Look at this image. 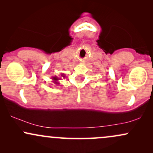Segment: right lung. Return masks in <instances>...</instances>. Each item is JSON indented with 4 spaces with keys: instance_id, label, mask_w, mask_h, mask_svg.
Masks as SVG:
<instances>
[{
    "instance_id": "1",
    "label": "right lung",
    "mask_w": 153,
    "mask_h": 153,
    "mask_svg": "<svg viewBox=\"0 0 153 153\" xmlns=\"http://www.w3.org/2000/svg\"><path fill=\"white\" fill-rule=\"evenodd\" d=\"M62 77H65V76H64V74H62ZM52 80H54V83H55V84H58V83H59V82H57V80H59V79L58 78H57V76H54V77H53V78H52Z\"/></svg>"
}]
</instances>
